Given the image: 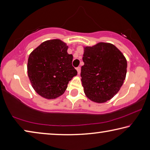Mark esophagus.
<instances>
[{"mask_svg":"<svg viewBox=\"0 0 150 150\" xmlns=\"http://www.w3.org/2000/svg\"><path fill=\"white\" fill-rule=\"evenodd\" d=\"M76 69H77V71L78 74H80V73H81V67H78L76 68Z\"/></svg>","mask_w":150,"mask_h":150,"instance_id":"1","label":"esophagus"}]
</instances>
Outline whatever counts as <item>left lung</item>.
I'll return each instance as SVG.
<instances>
[{
    "label": "left lung",
    "mask_w": 150,
    "mask_h": 150,
    "mask_svg": "<svg viewBox=\"0 0 150 150\" xmlns=\"http://www.w3.org/2000/svg\"><path fill=\"white\" fill-rule=\"evenodd\" d=\"M81 76L85 95L94 102H106L117 93L126 75L127 62L122 52L108 43L85 47Z\"/></svg>",
    "instance_id": "1"
}]
</instances>
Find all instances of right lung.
I'll return each mask as SVG.
<instances>
[{"instance_id":"right-lung-1","label":"right lung","mask_w":150,"mask_h":150,"mask_svg":"<svg viewBox=\"0 0 150 150\" xmlns=\"http://www.w3.org/2000/svg\"><path fill=\"white\" fill-rule=\"evenodd\" d=\"M67 49L64 42L52 40L43 42L30 54L28 74L33 88L43 97L51 99L62 95L77 75Z\"/></svg>"}]
</instances>
